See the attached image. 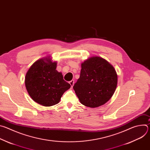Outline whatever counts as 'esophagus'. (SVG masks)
I'll list each match as a JSON object with an SVG mask.
<instances>
[{
	"label": "esophagus",
	"mask_w": 150,
	"mask_h": 150,
	"mask_svg": "<svg viewBox=\"0 0 150 150\" xmlns=\"http://www.w3.org/2000/svg\"><path fill=\"white\" fill-rule=\"evenodd\" d=\"M69 83H70V85H71V87L72 88V87L74 86V80L71 81L69 82Z\"/></svg>",
	"instance_id": "esophagus-1"
}]
</instances>
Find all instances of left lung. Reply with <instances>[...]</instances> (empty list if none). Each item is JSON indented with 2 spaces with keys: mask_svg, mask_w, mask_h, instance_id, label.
Masks as SVG:
<instances>
[{
  "mask_svg": "<svg viewBox=\"0 0 150 150\" xmlns=\"http://www.w3.org/2000/svg\"><path fill=\"white\" fill-rule=\"evenodd\" d=\"M117 83V76L113 66L105 59L95 56L81 64L80 76L73 88L81 104L95 108L110 99Z\"/></svg>",
  "mask_w": 150,
  "mask_h": 150,
  "instance_id": "left-lung-1",
  "label": "left lung"
}]
</instances>
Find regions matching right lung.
<instances>
[{
    "mask_svg": "<svg viewBox=\"0 0 150 150\" xmlns=\"http://www.w3.org/2000/svg\"><path fill=\"white\" fill-rule=\"evenodd\" d=\"M56 69V62L49 58L41 59L33 64L26 74L25 83L30 96L42 105L57 104L63 93L71 88Z\"/></svg>",
    "mask_w": 150,
    "mask_h": 150,
    "instance_id": "obj_1",
    "label": "right lung"
}]
</instances>
